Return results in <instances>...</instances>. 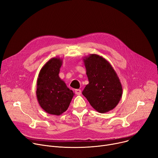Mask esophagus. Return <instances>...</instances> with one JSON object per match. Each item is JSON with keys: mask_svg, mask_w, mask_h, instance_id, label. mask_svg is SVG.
<instances>
[{"mask_svg": "<svg viewBox=\"0 0 158 158\" xmlns=\"http://www.w3.org/2000/svg\"><path fill=\"white\" fill-rule=\"evenodd\" d=\"M75 93H76V94H77V95H81V90L79 89H76V90H75Z\"/></svg>", "mask_w": 158, "mask_h": 158, "instance_id": "esophagus-1", "label": "esophagus"}]
</instances>
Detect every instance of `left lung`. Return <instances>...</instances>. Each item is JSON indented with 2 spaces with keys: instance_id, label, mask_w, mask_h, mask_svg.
Returning a JSON list of instances; mask_svg holds the SVG:
<instances>
[{
  "instance_id": "8db88e82",
  "label": "left lung",
  "mask_w": 158,
  "mask_h": 158,
  "mask_svg": "<svg viewBox=\"0 0 158 158\" xmlns=\"http://www.w3.org/2000/svg\"><path fill=\"white\" fill-rule=\"evenodd\" d=\"M89 83L82 91L91 107L106 113L118 106L123 94L119 77L110 63L102 56L91 54L83 58Z\"/></svg>"
}]
</instances>
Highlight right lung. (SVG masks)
Segmentation results:
<instances>
[{"mask_svg": "<svg viewBox=\"0 0 158 158\" xmlns=\"http://www.w3.org/2000/svg\"><path fill=\"white\" fill-rule=\"evenodd\" d=\"M62 63V58H51L40 69L37 81L36 95L39 106L46 112L55 115L67 110L74 95L59 77Z\"/></svg>", "mask_w": 158, "mask_h": 158, "instance_id": "obj_1", "label": "right lung"}]
</instances>
